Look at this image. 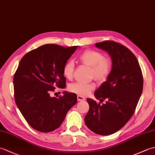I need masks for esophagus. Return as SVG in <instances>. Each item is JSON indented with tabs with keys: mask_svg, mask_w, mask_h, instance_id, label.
<instances>
[{
	"mask_svg": "<svg viewBox=\"0 0 155 155\" xmlns=\"http://www.w3.org/2000/svg\"><path fill=\"white\" fill-rule=\"evenodd\" d=\"M77 100H78V101H83L85 100V98L83 96H81V95H78Z\"/></svg>",
	"mask_w": 155,
	"mask_h": 155,
	"instance_id": "34e87169",
	"label": "esophagus"
}]
</instances>
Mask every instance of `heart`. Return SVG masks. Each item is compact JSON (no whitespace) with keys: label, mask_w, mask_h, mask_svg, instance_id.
I'll list each match as a JSON object with an SVG mask.
<instances>
[{"label":"heart","mask_w":155,"mask_h":155,"mask_svg":"<svg viewBox=\"0 0 155 155\" xmlns=\"http://www.w3.org/2000/svg\"><path fill=\"white\" fill-rule=\"evenodd\" d=\"M79 59L81 62L91 68V77L97 81L100 82L106 81L110 75L111 63L102 52L94 50H87L81 54ZM74 69L73 61H68L66 62L62 68V72L66 78L71 79L73 77ZM94 87L95 84L93 83H84L78 82L72 84L69 87V91L81 96H87Z\"/></svg>","instance_id":"heart-1"}]
</instances>
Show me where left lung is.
<instances>
[{
    "label": "left lung",
    "instance_id": "left-lung-1",
    "mask_svg": "<svg viewBox=\"0 0 155 155\" xmlns=\"http://www.w3.org/2000/svg\"><path fill=\"white\" fill-rule=\"evenodd\" d=\"M95 46L109 54L112 69L106 81L94 92L100 103L87 98L89 110L84 117L87 127L101 135H110L124 126L133 116L143 88L139 62L129 49L117 42L106 41Z\"/></svg>",
    "mask_w": 155,
    "mask_h": 155
}]
</instances>
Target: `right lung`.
I'll use <instances>...</instances> for the list:
<instances>
[{"label":"right lung","mask_w":155,"mask_h":155,"mask_svg":"<svg viewBox=\"0 0 155 155\" xmlns=\"http://www.w3.org/2000/svg\"><path fill=\"white\" fill-rule=\"evenodd\" d=\"M77 48L47 44L28 52L20 61L13 78L15 103L34 129L42 133L57 129L77 103L74 93L64 91L56 98L50 93L56 87L65 88L62 68Z\"/></svg>","instance_id":"add662e5"}]
</instances>
